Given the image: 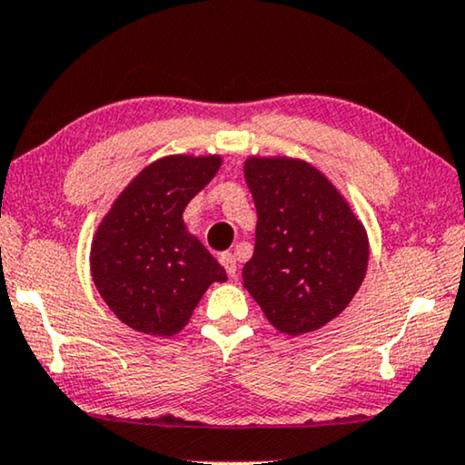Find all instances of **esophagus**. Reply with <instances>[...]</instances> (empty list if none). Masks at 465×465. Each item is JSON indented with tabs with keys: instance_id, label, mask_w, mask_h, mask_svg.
<instances>
[{
	"instance_id": "esophagus-1",
	"label": "esophagus",
	"mask_w": 465,
	"mask_h": 465,
	"mask_svg": "<svg viewBox=\"0 0 465 465\" xmlns=\"http://www.w3.org/2000/svg\"><path fill=\"white\" fill-rule=\"evenodd\" d=\"M219 262L223 263V268L227 270L229 278H236L238 276V263H236V255H232V252H223L219 257Z\"/></svg>"
}]
</instances>
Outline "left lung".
I'll return each instance as SVG.
<instances>
[{"instance_id": "left-lung-1", "label": "left lung", "mask_w": 465, "mask_h": 465, "mask_svg": "<svg viewBox=\"0 0 465 465\" xmlns=\"http://www.w3.org/2000/svg\"><path fill=\"white\" fill-rule=\"evenodd\" d=\"M244 181L257 208L244 287L281 333L317 331L351 304L366 278V227L336 184L304 159L251 154Z\"/></svg>"}]
</instances>
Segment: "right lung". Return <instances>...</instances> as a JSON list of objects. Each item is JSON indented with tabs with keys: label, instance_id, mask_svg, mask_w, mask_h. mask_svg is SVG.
Segmentation results:
<instances>
[{
	"label": "right lung",
	"instance_id": "obj_1",
	"mask_svg": "<svg viewBox=\"0 0 465 465\" xmlns=\"http://www.w3.org/2000/svg\"><path fill=\"white\" fill-rule=\"evenodd\" d=\"M221 163V154H165L132 178L99 221L89 257L93 282L132 330L174 336L210 284L227 281L183 221Z\"/></svg>",
	"mask_w": 465,
	"mask_h": 465
}]
</instances>
